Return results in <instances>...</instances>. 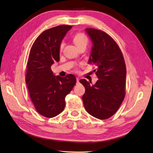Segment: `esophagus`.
Masks as SVG:
<instances>
[{"label":"esophagus","instance_id":"obj_1","mask_svg":"<svg viewBox=\"0 0 153 153\" xmlns=\"http://www.w3.org/2000/svg\"><path fill=\"white\" fill-rule=\"evenodd\" d=\"M76 81H77V83L79 82V77H77V78H76Z\"/></svg>","mask_w":153,"mask_h":153}]
</instances>
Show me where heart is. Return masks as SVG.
I'll return each mask as SVG.
<instances>
[{
    "label": "heart",
    "mask_w": 153,
    "mask_h": 153,
    "mask_svg": "<svg viewBox=\"0 0 153 153\" xmlns=\"http://www.w3.org/2000/svg\"><path fill=\"white\" fill-rule=\"evenodd\" d=\"M73 40H74V43H75L77 47L80 46V45H87V44L88 43V37L85 35H84V34L81 33H78L76 34L74 37ZM64 45V43L63 42L60 43V50H62V48H63Z\"/></svg>",
    "instance_id": "1"
}]
</instances>
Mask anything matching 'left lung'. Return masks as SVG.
Wrapping results in <instances>:
<instances>
[{
	"label": "left lung",
	"instance_id": "left-lung-1",
	"mask_svg": "<svg viewBox=\"0 0 153 153\" xmlns=\"http://www.w3.org/2000/svg\"><path fill=\"white\" fill-rule=\"evenodd\" d=\"M93 46L88 64L97 66L98 80L91 86L86 79L79 82L85 88L84 108L98 119H106L119 108L125 97L126 67L121 50L108 34L93 28L85 30Z\"/></svg>",
	"mask_w": 153,
	"mask_h": 153
}]
</instances>
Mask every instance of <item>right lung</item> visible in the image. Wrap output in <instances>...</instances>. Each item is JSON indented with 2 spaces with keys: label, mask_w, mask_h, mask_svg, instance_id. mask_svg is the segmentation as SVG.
Segmentation results:
<instances>
[{
  "label": "right lung",
  "mask_w": 153,
  "mask_h": 153,
  "mask_svg": "<svg viewBox=\"0 0 153 153\" xmlns=\"http://www.w3.org/2000/svg\"><path fill=\"white\" fill-rule=\"evenodd\" d=\"M72 26L60 25L44 31L32 45L27 63L26 82L31 100L39 114L52 118L65 105V97L76 83V77L55 76L51 66L60 60V45Z\"/></svg>",
  "instance_id": "right-lung-1"
}]
</instances>
